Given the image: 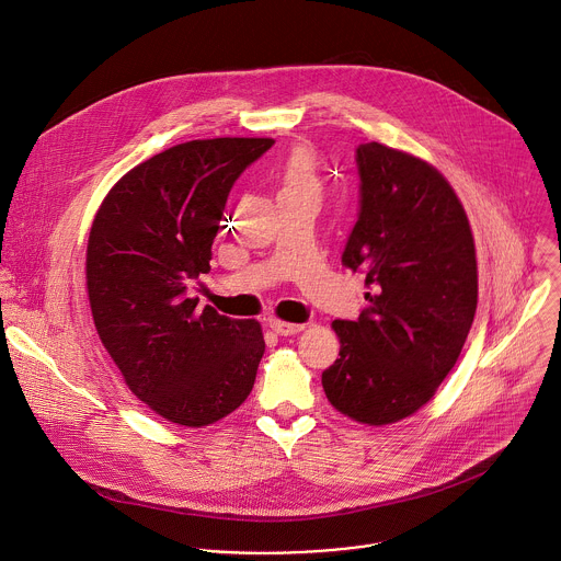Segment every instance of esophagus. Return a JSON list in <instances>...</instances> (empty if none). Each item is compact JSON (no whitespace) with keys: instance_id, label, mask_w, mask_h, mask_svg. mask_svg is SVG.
Wrapping results in <instances>:
<instances>
[{"instance_id":"esophagus-1","label":"esophagus","mask_w":561,"mask_h":561,"mask_svg":"<svg viewBox=\"0 0 561 561\" xmlns=\"http://www.w3.org/2000/svg\"><path fill=\"white\" fill-rule=\"evenodd\" d=\"M271 329L277 333V335H297L299 331H304L306 327L304 324H290V322H282V319H271Z\"/></svg>"}]
</instances>
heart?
I'll list each match as a JSON object with an SVG mask.
<instances>
[{"label": "heart", "mask_w": 561, "mask_h": 561, "mask_svg": "<svg viewBox=\"0 0 561 561\" xmlns=\"http://www.w3.org/2000/svg\"><path fill=\"white\" fill-rule=\"evenodd\" d=\"M282 191L317 193V173L312 157L306 150H295L282 169Z\"/></svg>", "instance_id": "heart-1"}]
</instances>
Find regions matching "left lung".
<instances>
[{"label": "left lung", "instance_id": "obj_1", "mask_svg": "<svg viewBox=\"0 0 561 561\" xmlns=\"http://www.w3.org/2000/svg\"><path fill=\"white\" fill-rule=\"evenodd\" d=\"M359 215L342 264L366 275L368 306L335 319L340 359L322 373L329 402L368 426L420 411L455 366L477 308L468 217L424 159L377 141L355 150Z\"/></svg>", "mask_w": 561, "mask_h": 561}]
</instances>
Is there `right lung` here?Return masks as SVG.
<instances>
[{
  "label": "right lung",
  "mask_w": 561,
  "mask_h": 561,
  "mask_svg": "<svg viewBox=\"0 0 561 561\" xmlns=\"http://www.w3.org/2000/svg\"><path fill=\"white\" fill-rule=\"evenodd\" d=\"M275 141L193 139L128 171L102 202L87 251L98 335L128 388L164 420L202 428L244 404L264 335L255 319L199 308L188 286L234 180Z\"/></svg>",
  "instance_id": "add662e5"
}]
</instances>
